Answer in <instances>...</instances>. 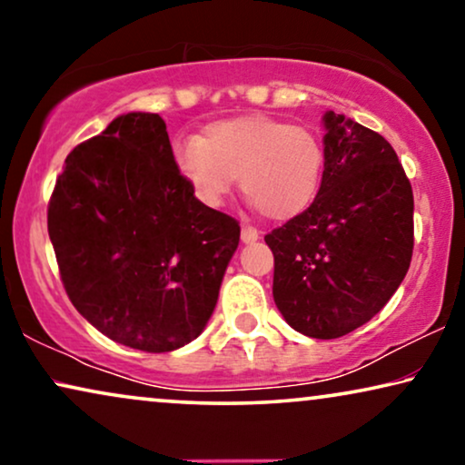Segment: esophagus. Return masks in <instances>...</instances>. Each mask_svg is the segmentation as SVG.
<instances>
[{"label":"esophagus","instance_id":"34e87169","mask_svg":"<svg viewBox=\"0 0 465 465\" xmlns=\"http://www.w3.org/2000/svg\"><path fill=\"white\" fill-rule=\"evenodd\" d=\"M258 239H260V232L256 231V228H252V226L241 228V241H243V243H256Z\"/></svg>","mask_w":465,"mask_h":465}]
</instances>
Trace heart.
Here are the masks:
<instances>
[{
  "label": "heart",
  "mask_w": 465,
  "mask_h": 465,
  "mask_svg": "<svg viewBox=\"0 0 465 465\" xmlns=\"http://www.w3.org/2000/svg\"><path fill=\"white\" fill-rule=\"evenodd\" d=\"M173 161L205 205H220L239 177L243 194L266 218L290 220L320 193L326 150L307 126L241 116L209 124L201 139L177 142Z\"/></svg>",
  "instance_id": "1"
}]
</instances>
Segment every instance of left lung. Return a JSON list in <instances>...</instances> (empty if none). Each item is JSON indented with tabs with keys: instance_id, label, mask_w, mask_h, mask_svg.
<instances>
[{
	"instance_id": "left-lung-1",
	"label": "left lung",
	"mask_w": 465,
	"mask_h": 465,
	"mask_svg": "<svg viewBox=\"0 0 465 465\" xmlns=\"http://www.w3.org/2000/svg\"><path fill=\"white\" fill-rule=\"evenodd\" d=\"M322 186L301 215L264 237L275 256L272 298L311 339H339L371 322L412 258V188L385 137L323 114Z\"/></svg>"
}]
</instances>
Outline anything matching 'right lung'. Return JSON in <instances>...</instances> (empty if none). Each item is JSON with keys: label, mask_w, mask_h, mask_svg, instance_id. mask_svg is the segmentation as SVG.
Masks as SVG:
<instances>
[{"label": "right lung", "mask_w": 465, "mask_h": 465, "mask_svg": "<svg viewBox=\"0 0 465 465\" xmlns=\"http://www.w3.org/2000/svg\"><path fill=\"white\" fill-rule=\"evenodd\" d=\"M48 234L80 315L120 345L164 353L205 330L241 228L196 199L164 120L129 112L69 152Z\"/></svg>", "instance_id": "add662e5"}]
</instances>
